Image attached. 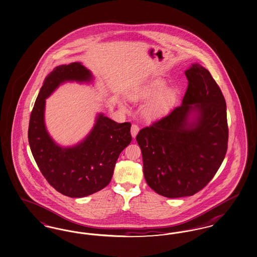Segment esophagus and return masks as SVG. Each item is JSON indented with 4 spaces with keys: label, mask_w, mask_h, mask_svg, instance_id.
Wrapping results in <instances>:
<instances>
[{
    "label": "esophagus",
    "mask_w": 257,
    "mask_h": 257,
    "mask_svg": "<svg viewBox=\"0 0 257 257\" xmlns=\"http://www.w3.org/2000/svg\"><path fill=\"white\" fill-rule=\"evenodd\" d=\"M139 130H140V128H139V126H138L137 124H132V127H131V135H132L133 139H135L136 136L139 133Z\"/></svg>",
    "instance_id": "esophagus-1"
}]
</instances>
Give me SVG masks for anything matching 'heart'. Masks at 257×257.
<instances>
[{
	"mask_svg": "<svg viewBox=\"0 0 257 257\" xmlns=\"http://www.w3.org/2000/svg\"><path fill=\"white\" fill-rule=\"evenodd\" d=\"M165 81L162 79H156L150 81L147 85L142 86L136 93L131 95L133 101L146 99L154 94L159 90L153 97L151 98L144 108V114L147 118H156L162 116L171 109L173 102L176 99V89L174 87H164Z\"/></svg>",
	"mask_w": 257,
	"mask_h": 257,
	"instance_id": "heart-1",
	"label": "heart"
}]
</instances>
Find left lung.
Here are the masks:
<instances>
[{
  "mask_svg": "<svg viewBox=\"0 0 257 257\" xmlns=\"http://www.w3.org/2000/svg\"><path fill=\"white\" fill-rule=\"evenodd\" d=\"M182 104L137 135L148 186L161 196H193L202 190L224 159L228 127L220 86L206 68L185 71Z\"/></svg>",
  "mask_w": 257,
  "mask_h": 257,
  "instance_id": "8db88e82",
  "label": "left lung"
}]
</instances>
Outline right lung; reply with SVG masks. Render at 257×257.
Listing matches in <instances>:
<instances>
[{
  "label": "right lung",
  "mask_w": 257,
  "mask_h": 257,
  "mask_svg": "<svg viewBox=\"0 0 257 257\" xmlns=\"http://www.w3.org/2000/svg\"><path fill=\"white\" fill-rule=\"evenodd\" d=\"M92 79L80 62L57 66L45 78L30 117L28 138L37 166L54 189L69 197L92 195L110 183L119 154L132 141L131 123L115 122L103 113L74 147H60L50 137L44 122L45 99L62 83Z\"/></svg>",
  "instance_id": "add662e5"
}]
</instances>
